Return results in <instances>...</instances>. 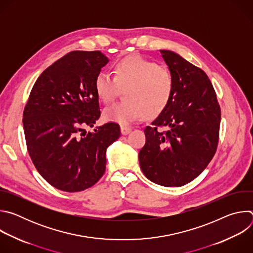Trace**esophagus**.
Wrapping results in <instances>:
<instances>
[{
	"mask_svg": "<svg viewBox=\"0 0 253 253\" xmlns=\"http://www.w3.org/2000/svg\"><path fill=\"white\" fill-rule=\"evenodd\" d=\"M132 130V128L130 126H126V125H121V133L123 135H126L128 134L130 131Z\"/></svg>",
	"mask_w": 253,
	"mask_h": 253,
	"instance_id": "34e87169",
	"label": "esophagus"
}]
</instances>
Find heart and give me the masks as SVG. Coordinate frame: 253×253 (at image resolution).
Instances as JSON below:
<instances>
[{
  "instance_id": "heart-1",
  "label": "heart",
  "mask_w": 253,
  "mask_h": 253,
  "mask_svg": "<svg viewBox=\"0 0 253 253\" xmlns=\"http://www.w3.org/2000/svg\"><path fill=\"white\" fill-rule=\"evenodd\" d=\"M94 88L103 103L111 102L121 89H126V100L107 107L104 118L127 125L146 115L155 117L166 109L174 92V75L168 67L134 54L116 61L114 75L99 72Z\"/></svg>"
}]
</instances>
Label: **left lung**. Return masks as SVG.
Wrapping results in <instances>:
<instances>
[{
  "label": "left lung",
  "mask_w": 253,
  "mask_h": 253,
  "mask_svg": "<svg viewBox=\"0 0 253 253\" xmlns=\"http://www.w3.org/2000/svg\"><path fill=\"white\" fill-rule=\"evenodd\" d=\"M160 53L174 75V92L166 109L144 130L146 142L139 163L152 182L179 187L192 181L212 160L221 111L202 69L174 52Z\"/></svg>",
  "instance_id": "8db88e82"
}]
</instances>
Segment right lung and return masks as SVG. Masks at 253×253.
I'll list each match as a JSON object with an SVG mask.
<instances>
[{
	"label": "right lung",
	"instance_id": "obj_1",
	"mask_svg": "<svg viewBox=\"0 0 253 253\" xmlns=\"http://www.w3.org/2000/svg\"><path fill=\"white\" fill-rule=\"evenodd\" d=\"M108 63L100 51H73L47 68L34 84L23 113L28 153L55 188L83 191L106 169V149L120 137L108 122L86 132L100 118L96 75Z\"/></svg>",
	"mask_w": 253,
	"mask_h": 253
}]
</instances>
